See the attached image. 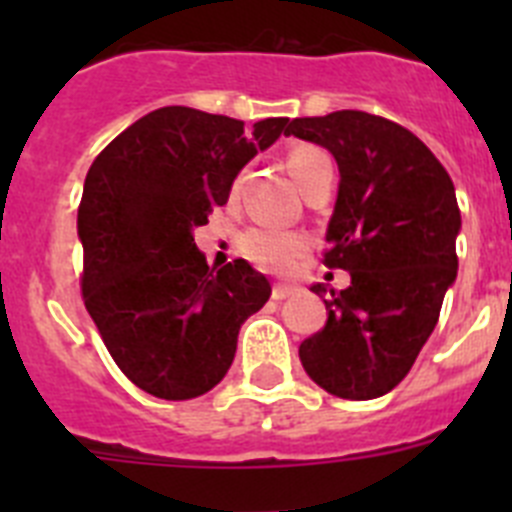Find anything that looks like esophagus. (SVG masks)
Here are the masks:
<instances>
[{"label":"esophagus","instance_id":"34e87169","mask_svg":"<svg viewBox=\"0 0 512 512\" xmlns=\"http://www.w3.org/2000/svg\"><path fill=\"white\" fill-rule=\"evenodd\" d=\"M297 292V287H292V284H274V289H271V297L277 302L287 300V297H292Z\"/></svg>","mask_w":512,"mask_h":512}]
</instances>
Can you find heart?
<instances>
[{"mask_svg": "<svg viewBox=\"0 0 512 512\" xmlns=\"http://www.w3.org/2000/svg\"><path fill=\"white\" fill-rule=\"evenodd\" d=\"M287 169L297 187L305 192L310 182L320 171L333 169L330 156L318 146H295L287 156ZM241 251L251 264L264 271L284 274L295 269L297 261L307 253V238L292 230H274V228H251L243 233Z\"/></svg>", "mask_w": 512, "mask_h": 512, "instance_id": "b5f03b06", "label": "heart"}]
</instances>
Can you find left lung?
<instances>
[{"label": "left lung", "instance_id": "left-lung-1", "mask_svg": "<svg viewBox=\"0 0 512 512\" xmlns=\"http://www.w3.org/2000/svg\"><path fill=\"white\" fill-rule=\"evenodd\" d=\"M287 133L336 156L341 184L323 264L351 274L323 300L328 323L300 343V361L330 395L374 400L408 377L456 279L454 182L418 135L387 117H297ZM312 292L323 297L325 284Z\"/></svg>", "mask_w": 512, "mask_h": 512}]
</instances>
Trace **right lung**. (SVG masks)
Here are the masks:
<instances>
[{
	"label": "right lung",
	"mask_w": 512,
	"mask_h": 512,
	"mask_svg": "<svg viewBox=\"0 0 512 512\" xmlns=\"http://www.w3.org/2000/svg\"><path fill=\"white\" fill-rule=\"evenodd\" d=\"M289 117L253 125L161 107L122 130L89 166L79 202L81 297L120 372L161 400L210 392L238 330L271 295L243 259L207 266L192 228L228 202L238 171Z\"/></svg>",
	"instance_id": "right-lung-1"
}]
</instances>
